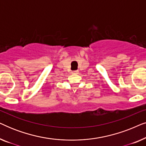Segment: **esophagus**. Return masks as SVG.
<instances>
[{
  "label": "esophagus",
  "instance_id": "34e87169",
  "mask_svg": "<svg viewBox=\"0 0 146 146\" xmlns=\"http://www.w3.org/2000/svg\"><path fill=\"white\" fill-rule=\"evenodd\" d=\"M72 74H78V70H75V71H73L72 72Z\"/></svg>",
  "mask_w": 146,
  "mask_h": 146
}]
</instances>
